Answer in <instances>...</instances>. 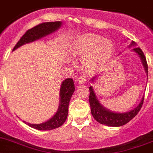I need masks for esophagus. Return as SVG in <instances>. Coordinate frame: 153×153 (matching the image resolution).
<instances>
[{"instance_id": "1", "label": "esophagus", "mask_w": 153, "mask_h": 153, "mask_svg": "<svg viewBox=\"0 0 153 153\" xmlns=\"http://www.w3.org/2000/svg\"><path fill=\"white\" fill-rule=\"evenodd\" d=\"M78 81L80 84H85L86 82H87V79H86V76H80L79 78H78Z\"/></svg>"}]
</instances>
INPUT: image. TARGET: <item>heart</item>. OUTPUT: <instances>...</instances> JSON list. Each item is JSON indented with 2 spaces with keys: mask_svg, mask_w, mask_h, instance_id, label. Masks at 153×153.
Returning <instances> with one entry per match:
<instances>
[{
  "mask_svg": "<svg viewBox=\"0 0 153 153\" xmlns=\"http://www.w3.org/2000/svg\"><path fill=\"white\" fill-rule=\"evenodd\" d=\"M114 51V46L111 41L99 35L87 33L74 39L71 54L74 57H82L85 69L96 71L110 59Z\"/></svg>",
  "mask_w": 153,
  "mask_h": 153,
  "instance_id": "1",
  "label": "heart"
}]
</instances>
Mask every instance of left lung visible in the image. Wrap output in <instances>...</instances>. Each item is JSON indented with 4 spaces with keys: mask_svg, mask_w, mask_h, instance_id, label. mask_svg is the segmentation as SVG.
I'll use <instances>...</instances> for the list:
<instances>
[{
    "mask_svg": "<svg viewBox=\"0 0 153 153\" xmlns=\"http://www.w3.org/2000/svg\"><path fill=\"white\" fill-rule=\"evenodd\" d=\"M136 45H137V44L133 41L131 42V45H129V48L135 47ZM132 51L137 53L140 58L144 70L146 73L147 77H148V65H147L146 59L143 52L140 48H134ZM97 76H96L92 77L91 79V82H95L96 78H97ZM143 100L144 96L141 99L140 104L137 107L134 108V109L129 111L123 112V113L114 112L105 108L104 106L102 105L98 99L93 87L92 86L89 87V105H90L92 115L99 123L104 124V125L109 126V127H120V126L124 125L127 123H128L130 120H132L142 108Z\"/></svg>",
    "mask_w": 153,
    "mask_h": 153,
    "instance_id": "8db88e82",
    "label": "left lung"
}]
</instances>
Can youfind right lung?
<instances>
[{"label": "right lung", "instance_id": "add662e5", "mask_svg": "<svg viewBox=\"0 0 153 153\" xmlns=\"http://www.w3.org/2000/svg\"><path fill=\"white\" fill-rule=\"evenodd\" d=\"M61 25H62L61 21L43 22V23H41V24L29 29L21 37L17 44L13 49V51L23 45L33 42L36 40H39L45 36H47L54 33L61 27ZM74 91H75V86H74L73 79L67 78V79H64L61 83V88H60L59 106H58L57 112L54 114V115L49 120H48L47 121L42 123V124H29V123L25 122V121L24 122L28 124L29 127L36 129V130H39V131H50V130H53V129L61 127L65 122L67 117L68 105H69L70 101H71Z\"/></svg>", "mask_w": 153, "mask_h": 153}]
</instances>
